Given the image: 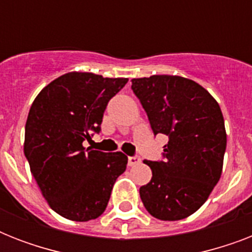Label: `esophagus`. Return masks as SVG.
Segmentation results:
<instances>
[{"mask_svg": "<svg viewBox=\"0 0 252 252\" xmlns=\"http://www.w3.org/2000/svg\"><path fill=\"white\" fill-rule=\"evenodd\" d=\"M140 162H141V158L137 157V156H134V157H128V166H130V167L138 165Z\"/></svg>", "mask_w": 252, "mask_h": 252, "instance_id": "1", "label": "esophagus"}]
</instances>
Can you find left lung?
<instances>
[{"label": "left lung", "instance_id": "1", "mask_svg": "<svg viewBox=\"0 0 252 252\" xmlns=\"http://www.w3.org/2000/svg\"><path fill=\"white\" fill-rule=\"evenodd\" d=\"M132 90L153 133L168 136L165 161H144L153 172L140 188L144 207L158 220L186 219L207 201L221 178L226 150L221 108L203 86L184 77L133 78Z\"/></svg>", "mask_w": 252, "mask_h": 252}]
</instances>
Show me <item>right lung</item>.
Listing matches in <instances>:
<instances>
[{
    "label": "right lung",
    "mask_w": 252,
    "mask_h": 252,
    "mask_svg": "<svg viewBox=\"0 0 252 252\" xmlns=\"http://www.w3.org/2000/svg\"><path fill=\"white\" fill-rule=\"evenodd\" d=\"M126 82L94 73H66L47 85L30 108L25 156L49 207L65 219H98L126 171V154L86 149L82 142L90 140L91 132H100L107 104Z\"/></svg>",
    "instance_id": "add662e5"
}]
</instances>
